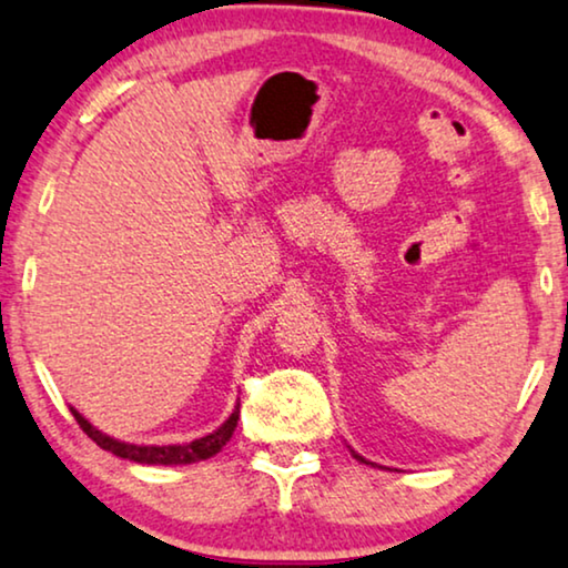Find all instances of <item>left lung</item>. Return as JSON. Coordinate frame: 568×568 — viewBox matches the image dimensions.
<instances>
[{
    "instance_id": "8db88e82",
    "label": "left lung",
    "mask_w": 568,
    "mask_h": 568,
    "mask_svg": "<svg viewBox=\"0 0 568 568\" xmlns=\"http://www.w3.org/2000/svg\"><path fill=\"white\" fill-rule=\"evenodd\" d=\"M355 456H357V454H355ZM357 459H359V462H365V459H363V456H357Z\"/></svg>"
}]
</instances>
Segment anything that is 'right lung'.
<instances>
[{"label":"right lung","mask_w":568,"mask_h":568,"mask_svg":"<svg viewBox=\"0 0 568 568\" xmlns=\"http://www.w3.org/2000/svg\"><path fill=\"white\" fill-rule=\"evenodd\" d=\"M72 415H75L78 425L83 428V433L91 440H95V446H101L104 452H112L114 456H122V459H130V462H138V464H193V462H203V459H211L213 454H219L221 448L226 446V440L232 438L234 428H237V419H240V404L234 407V412L226 419L224 425H221L219 430H213L211 436L205 438H195L190 440L185 446H135V444H124V440H114L104 436L101 430H95L88 419L80 415L78 409H72Z\"/></svg>","instance_id":"add662e5"}]
</instances>
